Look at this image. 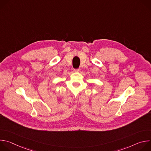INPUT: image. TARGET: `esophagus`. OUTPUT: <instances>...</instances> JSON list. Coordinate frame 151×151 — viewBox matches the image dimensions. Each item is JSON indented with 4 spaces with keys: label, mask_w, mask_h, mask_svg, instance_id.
<instances>
[{
    "label": "esophagus",
    "mask_w": 151,
    "mask_h": 151,
    "mask_svg": "<svg viewBox=\"0 0 151 151\" xmlns=\"http://www.w3.org/2000/svg\"><path fill=\"white\" fill-rule=\"evenodd\" d=\"M80 70H81L80 68L76 69H74V72H80Z\"/></svg>",
    "instance_id": "1"
}]
</instances>
